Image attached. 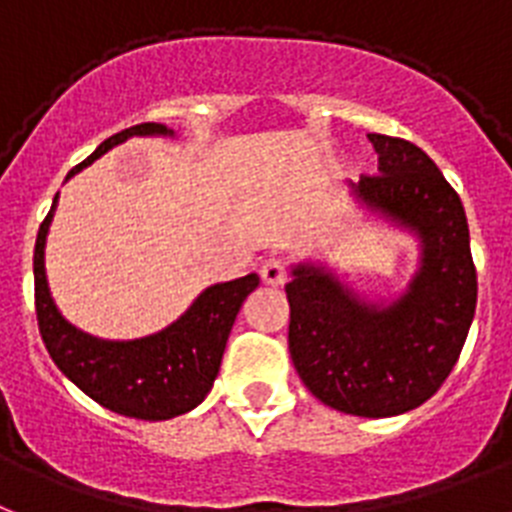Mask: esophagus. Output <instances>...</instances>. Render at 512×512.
Wrapping results in <instances>:
<instances>
[{"instance_id":"34e87169","label":"esophagus","mask_w":512,"mask_h":512,"mask_svg":"<svg viewBox=\"0 0 512 512\" xmlns=\"http://www.w3.org/2000/svg\"><path fill=\"white\" fill-rule=\"evenodd\" d=\"M260 278H263L265 286H281L286 281V265H283L281 257H265L260 263Z\"/></svg>"}]
</instances>
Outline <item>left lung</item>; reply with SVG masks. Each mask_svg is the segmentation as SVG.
Instances as JSON below:
<instances>
[{"label":"left lung","mask_w":512,"mask_h":512,"mask_svg":"<svg viewBox=\"0 0 512 512\" xmlns=\"http://www.w3.org/2000/svg\"><path fill=\"white\" fill-rule=\"evenodd\" d=\"M377 176L346 182L364 221L409 234L416 268L393 296H369L307 257L289 265V351L307 390L330 409L382 419L422 406L458 362L476 309L461 197L414 143L367 135Z\"/></svg>","instance_id":"8db88e82"}]
</instances>
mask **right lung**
Returning <instances> with one entry per match:
<instances>
[{"mask_svg": "<svg viewBox=\"0 0 512 512\" xmlns=\"http://www.w3.org/2000/svg\"><path fill=\"white\" fill-rule=\"evenodd\" d=\"M130 137H176V132L158 122L135 124L130 130L103 140L67 174V179L80 174L111 148L127 143ZM57 203L59 192L54 195L49 216L38 229L33 252L38 330L54 364L88 398L114 414L143 422H163L197 409L216 382L236 315L247 296L260 286V276L249 273L234 281L213 283L200 291L195 302L171 325L150 336L130 341L90 336L59 312L46 278V236L57 213Z\"/></svg>", "mask_w": 512, "mask_h": 512, "instance_id": "1", "label": "right lung"}]
</instances>
